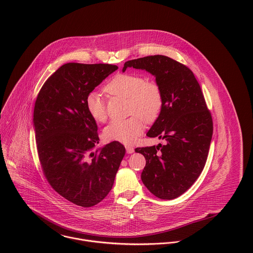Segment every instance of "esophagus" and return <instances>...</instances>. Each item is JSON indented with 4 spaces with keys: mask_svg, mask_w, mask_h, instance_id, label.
<instances>
[{
    "mask_svg": "<svg viewBox=\"0 0 253 253\" xmlns=\"http://www.w3.org/2000/svg\"><path fill=\"white\" fill-rule=\"evenodd\" d=\"M126 150L127 154H132L134 152V148L131 146H126Z\"/></svg>",
    "mask_w": 253,
    "mask_h": 253,
    "instance_id": "esophagus-1",
    "label": "esophagus"
}]
</instances>
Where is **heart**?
I'll use <instances>...</instances> for the list:
<instances>
[{
  "instance_id": "b5f03b06",
  "label": "heart",
  "mask_w": 253,
  "mask_h": 253,
  "mask_svg": "<svg viewBox=\"0 0 253 253\" xmlns=\"http://www.w3.org/2000/svg\"><path fill=\"white\" fill-rule=\"evenodd\" d=\"M105 90L110 94L127 98L129 114H135L128 119L113 120L109 123L103 130V135L110 141L133 143L144 130V123L141 118L146 122H153L163 108L164 100L160 86L154 82H146L144 77L137 74L116 75L105 85ZM84 104L95 122L105 121L107 116L105 102L97 91H90L85 97Z\"/></svg>"
}]
</instances>
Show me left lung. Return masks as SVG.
<instances>
[{"instance_id":"left-lung-1","label":"left lung","mask_w":253,"mask_h":253,"mask_svg":"<svg viewBox=\"0 0 253 253\" xmlns=\"http://www.w3.org/2000/svg\"><path fill=\"white\" fill-rule=\"evenodd\" d=\"M128 67L152 74L164 100L147 136L166 143L135 149L146 159L141 179L156 197L175 199L205 168L213 132L211 114L198 81L185 65L165 55H151L126 61L123 72Z\"/></svg>"}]
</instances>
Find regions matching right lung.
<instances>
[{"mask_svg":"<svg viewBox=\"0 0 253 253\" xmlns=\"http://www.w3.org/2000/svg\"><path fill=\"white\" fill-rule=\"evenodd\" d=\"M117 69L112 64H64L37 97L33 123L43 174L79 207H93L108 195L126 154L116 141L96 148L97 125L84 104L86 95Z\"/></svg>","mask_w":253,"mask_h":253,"instance_id":"right-lung-1","label":"right lung"}]
</instances>
